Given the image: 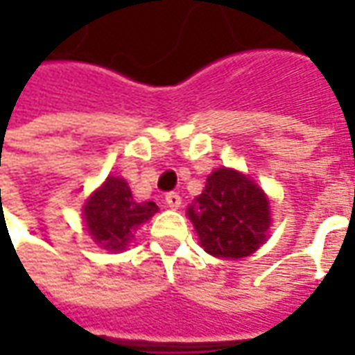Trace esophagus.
<instances>
[{
    "label": "esophagus",
    "mask_w": 355,
    "mask_h": 355,
    "mask_svg": "<svg viewBox=\"0 0 355 355\" xmlns=\"http://www.w3.org/2000/svg\"><path fill=\"white\" fill-rule=\"evenodd\" d=\"M165 203H167L171 209H178L180 207V203H182V200H180V196H178L177 192H169L165 193Z\"/></svg>",
    "instance_id": "obj_1"
}]
</instances>
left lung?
<instances>
[{
    "label": "left lung",
    "mask_w": 355,
    "mask_h": 355,
    "mask_svg": "<svg viewBox=\"0 0 355 355\" xmlns=\"http://www.w3.org/2000/svg\"><path fill=\"white\" fill-rule=\"evenodd\" d=\"M205 251L218 259H241L266 241L270 205L264 192L238 171L209 175L205 190L188 209Z\"/></svg>",
    "instance_id": "obj_1"
}]
</instances>
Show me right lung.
Returning <instances> with one entry per match:
<instances>
[{
  "instance_id": "1",
  "label": "right lung",
  "mask_w": 355,
  "mask_h": 355,
  "mask_svg": "<svg viewBox=\"0 0 355 355\" xmlns=\"http://www.w3.org/2000/svg\"><path fill=\"white\" fill-rule=\"evenodd\" d=\"M89 234L108 251H121L132 232L157 211L154 201L137 203L123 178L108 177L83 207Z\"/></svg>"
}]
</instances>
